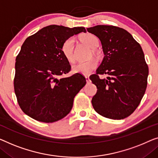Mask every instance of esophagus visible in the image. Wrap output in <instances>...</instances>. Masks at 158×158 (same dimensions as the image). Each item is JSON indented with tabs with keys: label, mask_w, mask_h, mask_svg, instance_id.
<instances>
[{
	"label": "esophagus",
	"mask_w": 158,
	"mask_h": 158,
	"mask_svg": "<svg viewBox=\"0 0 158 158\" xmlns=\"http://www.w3.org/2000/svg\"><path fill=\"white\" fill-rule=\"evenodd\" d=\"M85 78H86V83H89V82H90V79H89V77H88V76H85Z\"/></svg>",
	"instance_id": "esophagus-1"
}]
</instances>
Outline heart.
I'll return each mask as SVG.
<instances>
[{
  "mask_svg": "<svg viewBox=\"0 0 158 158\" xmlns=\"http://www.w3.org/2000/svg\"><path fill=\"white\" fill-rule=\"evenodd\" d=\"M80 40L82 43L86 44L91 49H95L98 45V39L97 37L92 34L86 33L80 36ZM74 39L69 37L62 44V52L64 57L69 63L74 62L75 56L74 53ZM97 61L94 59L84 62H79L73 66L72 70L75 73H80L84 75H89L97 67Z\"/></svg>",
  "mask_w": 158,
  "mask_h": 158,
  "instance_id": "b5f03b06",
  "label": "heart"
}]
</instances>
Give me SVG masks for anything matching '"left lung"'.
<instances>
[{"label":"left lung","instance_id":"1","mask_svg":"<svg viewBox=\"0 0 158 158\" xmlns=\"http://www.w3.org/2000/svg\"><path fill=\"white\" fill-rule=\"evenodd\" d=\"M87 31L99 38L104 57L90 79L97 87L91 100L103 117L120 120L130 116L146 90L148 67L140 44L128 31L113 25H96ZM106 74L101 79L99 75Z\"/></svg>","mask_w":158,"mask_h":158}]
</instances>
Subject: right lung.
Instances as JSON below:
<instances>
[{
    "label": "right lung",
    "instance_id": "obj_1",
    "mask_svg": "<svg viewBox=\"0 0 158 158\" xmlns=\"http://www.w3.org/2000/svg\"><path fill=\"white\" fill-rule=\"evenodd\" d=\"M81 32H86L84 27L52 25L23 42L15 59L14 90L20 109L32 118L53 123L72 110L74 96L86 82L79 73L60 78L71 70L62 44Z\"/></svg>",
    "mask_w": 158,
    "mask_h": 158
}]
</instances>
